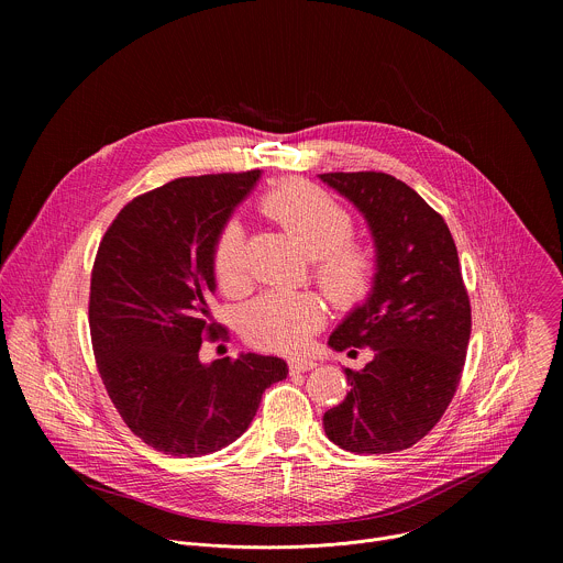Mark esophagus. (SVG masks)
I'll use <instances>...</instances> for the list:
<instances>
[{
  "label": "esophagus",
  "instance_id": "34e87169",
  "mask_svg": "<svg viewBox=\"0 0 563 563\" xmlns=\"http://www.w3.org/2000/svg\"><path fill=\"white\" fill-rule=\"evenodd\" d=\"M313 367H316V361H311V358H291L289 361L291 372H309Z\"/></svg>",
  "mask_w": 563,
  "mask_h": 563
}]
</instances>
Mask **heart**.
Here are the masks:
<instances>
[{
    "instance_id": "heart-1",
    "label": "heart",
    "mask_w": 563,
    "mask_h": 563,
    "mask_svg": "<svg viewBox=\"0 0 563 563\" xmlns=\"http://www.w3.org/2000/svg\"><path fill=\"white\" fill-rule=\"evenodd\" d=\"M261 209L313 258V276L332 302L356 307L369 296L378 274L376 256L365 243L350 238L354 218L341 200L305 180H287L263 196ZM213 274L227 294L247 287V238L238 222L224 224L216 240ZM323 323L325 307L313 294L280 289L258 296L243 313L245 334L278 352H300Z\"/></svg>"
}]
</instances>
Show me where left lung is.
<instances>
[{
  "label": "left lung",
  "instance_id": "1",
  "mask_svg": "<svg viewBox=\"0 0 563 563\" xmlns=\"http://www.w3.org/2000/svg\"><path fill=\"white\" fill-rule=\"evenodd\" d=\"M365 216L376 245V283L330 336L339 352L374 350L345 369L350 391L323 417L325 434L356 454L421 441L459 387L472 311L452 233L412 187L380 172L320 174Z\"/></svg>",
  "mask_w": 563,
  "mask_h": 563
}]
</instances>
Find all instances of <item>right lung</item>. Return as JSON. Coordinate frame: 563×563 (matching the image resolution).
I'll return each mask as SVG.
<instances>
[{"mask_svg": "<svg viewBox=\"0 0 563 563\" xmlns=\"http://www.w3.org/2000/svg\"><path fill=\"white\" fill-rule=\"evenodd\" d=\"M261 172L178 178L133 198L107 229L91 272L89 328L102 383L126 428L172 456L211 454L243 434L276 356L200 363L211 318L213 247Z\"/></svg>", "mask_w": 563, "mask_h": 563, "instance_id": "1", "label": "right lung"}]
</instances>
